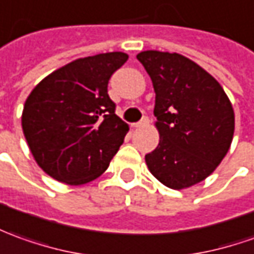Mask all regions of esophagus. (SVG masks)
<instances>
[{
	"label": "esophagus",
	"instance_id": "obj_1",
	"mask_svg": "<svg viewBox=\"0 0 254 254\" xmlns=\"http://www.w3.org/2000/svg\"><path fill=\"white\" fill-rule=\"evenodd\" d=\"M146 125H149V118H143L141 121H139V122H136V124H133V127H146Z\"/></svg>",
	"mask_w": 254,
	"mask_h": 254
}]
</instances>
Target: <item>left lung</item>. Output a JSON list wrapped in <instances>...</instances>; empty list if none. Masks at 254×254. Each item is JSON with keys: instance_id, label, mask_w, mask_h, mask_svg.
Returning <instances> with one entry per match:
<instances>
[{"instance_id": "8db88e82", "label": "left lung", "mask_w": 254, "mask_h": 254, "mask_svg": "<svg viewBox=\"0 0 254 254\" xmlns=\"http://www.w3.org/2000/svg\"><path fill=\"white\" fill-rule=\"evenodd\" d=\"M136 58L156 91L160 141L144 157L147 168L171 189L190 188L227 156L235 130L232 104L221 84L184 55L149 50Z\"/></svg>"}]
</instances>
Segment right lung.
<instances>
[{"label":"right lung","instance_id":"1","mask_svg":"<svg viewBox=\"0 0 254 254\" xmlns=\"http://www.w3.org/2000/svg\"><path fill=\"white\" fill-rule=\"evenodd\" d=\"M127 61L120 51L79 58L44 77L26 98L23 134L47 175L76 186L108 168L129 127L115 114L107 87Z\"/></svg>","mask_w":254,"mask_h":254}]
</instances>
